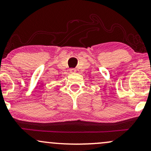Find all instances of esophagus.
I'll list each match as a JSON object with an SVG mask.
<instances>
[{
	"instance_id": "1",
	"label": "esophagus",
	"mask_w": 151,
	"mask_h": 151,
	"mask_svg": "<svg viewBox=\"0 0 151 151\" xmlns=\"http://www.w3.org/2000/svg\"><path fill=\"white\" fill-rule=\"evenodd\" d=\"M70 72L71 73H74V72H76V70L75 69H70Z\"/></svg>"
}]
</instances>
